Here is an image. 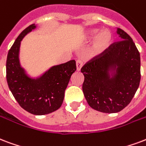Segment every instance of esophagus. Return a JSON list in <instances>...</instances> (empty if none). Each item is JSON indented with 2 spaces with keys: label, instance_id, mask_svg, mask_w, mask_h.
Here are the masks:
<instances>
[{
  "label": "esophagus",
  "instance_id": "esophagus-1",
  "mask_svg": "<svg viewBox=\"0 0 146 146\" xmlns=\"http://www.w3.org/2000/svg\"><path fill=\"white\" fill-rule=\"evenodd\" d=\"M83 66V60H76V70L80 71Z\"/></svg>",
  "mask_w": 146,
  "mask_h": 146
}]
</instances>
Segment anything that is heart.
I'll return each mask as SVG.
<instances>
[{"instance_id":"1","label":"heart","mask_w":146,"mask_h":146,"mask_svg":"<svg viewBox=\"0 0 146 146\" xmlns=\"http://www.w3.org/2000/svg\"><path fill=\"white\" fill-rule=\"evenodd\" d=\"M100 33V30L98 29H92L88 31L86 37L88 39L95 38L91 50L90 51V56H96L102 54L105 52L111 45L113 41V36L110 32L104 31Z\"/></svg>"}]
</instances>
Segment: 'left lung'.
<instances>
[{"label": "left lung", "instance_id": "left-lung-1", "mask_svg": "<svg viewBox=\"0 0 146 146\" xmlns=\"http://www.w3.org/2000/svg\"><path fill=\"white\" fill-rule=\"evenodd\" d=\"M116 32L122 40L112 43L81 68L86 100L91 108L102 113H118L127 106L141 79L140 54L135 43L122 29Z\"/></svg>", "mask_w": 146, "mask_h": 146}]
</instances>
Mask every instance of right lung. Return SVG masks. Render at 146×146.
Instances as JSON below:
<instances>
[{"mask_svg": "<svg viewBox=\"0 0 146 146\" xmlns=\"http://www.w3.org/2000/svg\"><path fill=\"white\" fill-rule=\"evenodd\" d=\"M36 28L33 24L17 36L9 50L6 63V77L9 89L19 105L33 115H46L60 107L65 90L71 76L76 70L74 60L52 66L40 77H29L19 60L21 41Z\"/></svg>", "mask_w": 146, "mask_h": 146, "instance_id": "add662e5", "label": "right lung"}]
</instances>
